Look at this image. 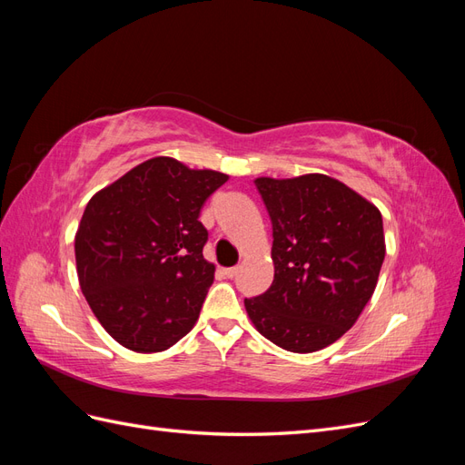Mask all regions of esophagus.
<instances>
[{"label":"esophagus","instance_id":"34e87169","mask_svg":"<svg viewBox=\"0 0 465 465\" xmlns=\"http://www.w3.org/2000/svg\"><path fill=\"white\" fill-rule=\"evenodd\" d=\"M236 272H238V267H224V270H223V275H224V277H229V279H232V277L236 275Z\"/></svg>","mask_w":465,"mask_h":465}]
</instances>
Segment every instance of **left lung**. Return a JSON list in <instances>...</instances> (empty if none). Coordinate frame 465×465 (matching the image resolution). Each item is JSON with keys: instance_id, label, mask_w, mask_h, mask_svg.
Wrapping results in <instances>:
<instances>
[{"instance_id": "left-lung-1", "label": "left lung", "mask_w": 465, "mask_h": 465, "mask_svg": "<svg viewBox=\"0 0 465 465\" xmlns=\"http://www.w3.org/2000/svg\"><path fill=\"white\" fill-rule=\"evenodd\" d=\"M273 227V283L244 299L256 330L292 353H312L351 330L386 256L380 211L326 174L258 178Z\"/></svg>"}]
</instances>
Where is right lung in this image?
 <instances>
[{"label":"right lung","mask_w":465,"mask_h":465,"mask_svg":"<svg viewBox=\"0 0 465 465\" xmlns=\"http://www.w3.org/2000/svg\"><path fill=\"white\" fill-rule=\"evenodd\" d=\"M227 180L154 157L87 203L75 234L79 285L120 345L159 353L193 328L215 273L200 211Z\"/></svg>","instance_id":"add662e5"}]
</instances>
